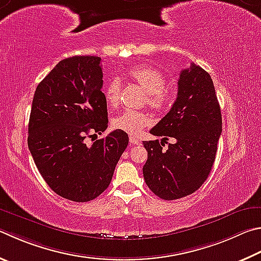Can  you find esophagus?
<instances>
[{"mask_svg":"<svg viewBox=\"0 0 261 261\" xmlns=\"http://www.w3.org/2000/svg\"><path fill=\"white\" fill-rule=\"evenodd\" d=\"M129 140H130V143L132 145H139L140 144V140L138 138H136V137H134V136H130Z\"/></svg>","mask_w":261,"mask_h":261,"instance_id":"34e87169","label":"esophagus"}]
</instances>
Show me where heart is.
<instances>
[{
    "label": "heart",
    "instance_id": "heart-1",
    "mask_svg": "<svg viewBox=\"0 0 261 261\" xmlns=\"http://www.w3.org/2000/svg\"><path fill=\"white\" fill-rule=\"evenodd\" d=\"M127 77L136 83L145 92L146 102L156 112L165 111L171 105L174 91L171 87L165 85L164 75L160 70L148 65H139L127 70ZM122 83L120 79H113L103 89V97L107 106L115 108L120 103ZM151 124V117L146 112L124 111L113 118L112 125L114 129L137 136L144 127Z\"/></svg>",
    "mask_w": 261,
    "mask_h": 261
}]
</instances>
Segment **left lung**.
<instances>
[{
    "label": "left lung",
    "mask_w": 261,
    "mask_h": 261,
    "mask_svg": "<svg viewBox=\"0 0 261 261\" xmlns=\"http://www.w3.org/2000/svg\"><path fill=\"white\" fill-rule=\"evenodd\" d=\"M221 112L209 73L192 64L178 80L171 110L149 132L163 137L144 141L146 185L163 200H178L200 188L211 172L221 135ZM169 138L175 141L163 147Z\"/></svg>",
    "instance_id": "obj_1"
}]
</instances>
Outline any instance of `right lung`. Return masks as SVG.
<instances>
[{"instance_id": "add662e5", "label": "right lung", "mask_w": 261, "mask_h": 261, "mask_svg": "<svg viewBox=\"0 0 261 261\" xmlns=\"http://www.w3.org/2000/svg\"><path fill=\"white\" fill-rule=\"evenodd\" d=\"M100 61L94 56L59 61L33 98L28 148L49 187L74 202L91 201L110 186L129 144L120 130L92 145L85 140L108 126Z\"/></svg>"}]
</instances>
